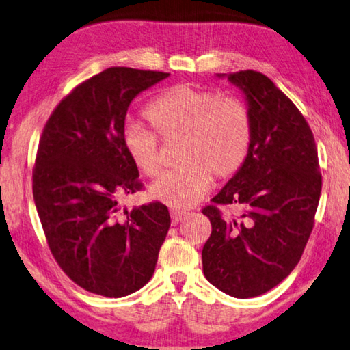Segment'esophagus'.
I'll return each instance as SVG.
<instances>
[{
	"label": "esophagus",
	"instance_id": "1",
	"mask_svg": "<svg viewBox=\"0 0 350 350\" xmlns=\"http://www.w3.org/2000/svg\"><path fill=\"white\" fill-rule=\"evenodd\" d=\"M170 215H172V223H174V225H178V223L186 217V213H185V211L172 209L170 211Z\"/></svg>",
	"mask_w": 350,
	"mask_h": 350
}]
</instances>
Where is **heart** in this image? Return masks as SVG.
I'll return each mask as SVG.
<instances>
[{
  "mask_svg": "<svg viewBox=\"0 0 350 350\" xmlns=\"http://www.w3.org/2000/svg\"><path fill=\"white\" fill-rule=\"evenodd\" d=\"M144 116L152 125L131 122L124 127V150L142 175L153 178L161 170L159 139L181 137L183 165L165 172L150 189L153 198L172 208H191L213 185V176L228 180L248 158L253 142V118L243 100L213 90L174 85L148 102Z\"/></svg>",
  "mask_w": 350,
  "mask_h": 350,
  "instance_id": "obj_1",
  "label": "heart"
}]
</instances>
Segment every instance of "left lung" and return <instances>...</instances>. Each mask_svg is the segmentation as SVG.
Instances as JSON below:
<instances>
[{"instance_id":"1","label":"left lung","mask_w":350,"mask_h":350,"mask_svg":"<svg viewBox=\"0 0 350 350\" xmlns=\"http://www.w3.org/2000/svg\"><path fill=\"white\" fill-rule=\"evenodd\" d=\"M243 90L253 142L236 175L204 206L213 232L203 246L206 279L234 297L267 293L293 271L314 226L323 176L310 127L265 74H228ZM219 205H237L223 217Z\"/></svg>"}]
</instances>
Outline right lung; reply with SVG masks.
I'll use <instances>...</instances> for the list:
<instances>
[{
    "instance_id": "1",
    "label": "right lung",
    "mask_w": 350,
    "mask_h": 350,
    "mask_svg": "<svg viewBox=\"0 0 350 350\" xmlns=\"http://www.w3.org/2000/svg\"><path fill=\"white\" fill-rule=\"evenodd\" d=\"M169 72L107 68L63 97L46 122L32 192L63 273L90 293L122 297L150 280L170 226L167 206L121 209L142 189L122 146L130 102Z\"/></svg>"
}]
</instances>
